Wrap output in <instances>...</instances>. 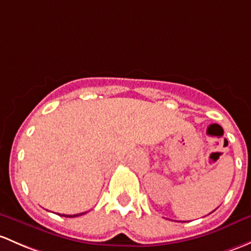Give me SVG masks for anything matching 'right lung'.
Wrapping results in <instances>:
<instances>
[{"mask_svg":"<svg viewBox=\"0 0 251 251\" xmlns=\"http://www.w3.org/2000/svg\"><path fill=\"white\" fill-rule=\"evenodd\" d=\"M84 213H80V214H75V215H62V216H66V218H75V216H79V215H83Z\"/></svg>","mask_w":251,"mask_h":251,"instance_id":"right-lung-1","label":"right lung"}]
</instances>
